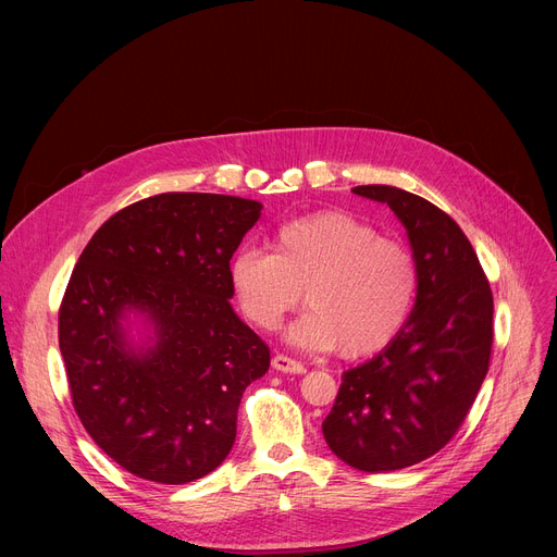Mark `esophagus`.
Masks as SVG:
<instances>
[{"label": "esophagus", "mask_w": 557, "mask_h": 557, "mask_svg": "<svg viewBox=\"0 0 557 557\" xmlns=\"http://www.w3.org/2000/svg\"><path fill=\"white\" fill-rule=\"evenodd\" d=\"M271 366H273L275 370L288 372V374H305V372H307V368H305L300 361L288 359V357H284V355H275L273 361H271Z\"/></svg>", "instance_id": "1"}]
</instances>
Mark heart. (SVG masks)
<instances>
[{"label": "heart", "instance_id": "1", "mask_svg": "<svg viewBox=\"0 0 557 557\" xmlns=\"http://www.w3.org/2000/svg\"><path fill=\"white\" fill-rule=\"evenodd\" d=\"M230 284L261 332L280 327L300 296L309 307L286 341L347 359L384 349L406 325L418 296V267L404 246L382 239L359 216L327 210L280 225L271 252L244 248L230 261Z\"/></svg>", "mask_w": 557, "mask_h": 557}]
</instances>
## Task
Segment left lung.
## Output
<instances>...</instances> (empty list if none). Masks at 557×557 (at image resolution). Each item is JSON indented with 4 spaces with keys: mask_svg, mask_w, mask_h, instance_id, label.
I'll use <instances>...</instances> for the list:
<instances>
[{
    "mask_svg": "<svg viewBox=\"0 0 557 557\" xmlns=\"http://www.w3.org/2000/svg\"><path fill=\"white\" fill-rule=\"evenodd\" d=\"M357 196L384 202L406 230L418 296L401 332L343 372L323 435L361 472H395L441 451L474 404L490 366L492 290L458 223L433 202L388 185Z\"/></svg>",
    "mask_w": 557,
    "mask_h": 557,
    "instance_id": "obj_1",
    "label": "left lung"
}]
</instances>
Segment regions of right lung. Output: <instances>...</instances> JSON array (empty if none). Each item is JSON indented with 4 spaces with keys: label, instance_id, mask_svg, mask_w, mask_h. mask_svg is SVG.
<instances>
[{
    "label": "right lung",
    "instance_id": "add662e5",
    "mask_svg": "<svg viewBox=\"0 0 557 557\" xmlns=\"http://www.w3.org/2000/svg\"><path fill=\"white\" fill-rule=\"evenodd\" d=\"M261 208L223 194L151 196L110 216L78 257L58 313L72 401L92 441L144 481L214 472L244 391L271 366L230 305V259Z\"/></svg>",
    "mask_w": 557,
    "mask_h": 557
}]
</instances>
